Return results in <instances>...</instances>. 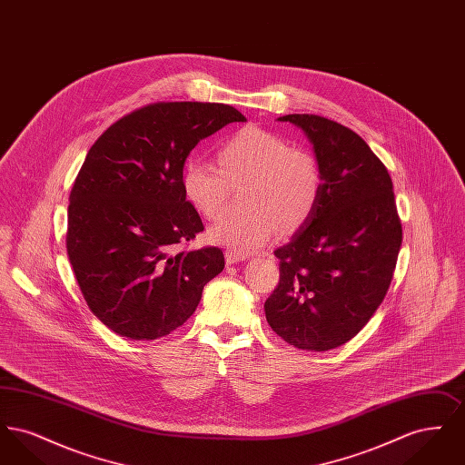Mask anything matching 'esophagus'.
<instances>
[{"label": "esophagus", "instance_id": "obj_1", "mask_svg": "<svg viewBox=\"0 0 465 465\" xmlns=\"http://www.w3.org/2000/svg\"><path fill=\"white\" fill-rule=\"evenodd\" d=\"M224 258H226V265H235V263H239V262H243V260H245V256L239 254V252H235V251H230V249L224 252Z\"/></svg>", "mask_w": 465, "mask_h": 465}]
</instances>
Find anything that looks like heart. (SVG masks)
<instances>
[{
	"label": "heart",
	"instance_id": "obj_1",
	"mask_svg": "<svg viewBox=\"0 0 465 465\" xmlns=\"http://www.w3.org/2000/svg\"><path fill=\"white\" fill-rule=\"evenodd\" d=\"M218 169L203 160H190L183 169L186 199L205 220H218L230 186H242L245 211L230 214L209 230L211 241L235 252H254L273 239L277 230L289 235L313 216L322 173L309 150L292 148L288 139L260 127L230 135L216 152Z\"/></svg>",
	"mask_w": 465,
	"mask_h": 465
}]
</instances>
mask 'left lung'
<instances>
[{"mask_svg":"<svg viewBox=\"0 0 465 465\" xmlns=\"http://www.w3.org/2000/svg\"><path fill=\"white\" fill-rule=\"evenodd\" d=\"M313 144L322 193L310 222L279 247V286L266 321L289 345L331 351L361 331L383 302L402 242L392 179L366 141L319 114H286Z\"/></svg>","mask_w":465,"mask_h":465,"instance_id":"1","label":"left lung"}]
</instances>
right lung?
<instances>
[{
	"mask_svg": "<svg viewBox=\"0 0 465 465\" xmlns=\"http://www.w3.org/2000/svg\"><path fill=\"white\" fill-rule=\"evenodd\" d=\"M241 111L218 103H153L122 116L92 144L67 207L69 262L92 313L131 340L183 326L224 268L220 247L176 251L203 232L183 167L203 137Z\"/></svg>",
	"mask_w": 465,
	"mask_h": 465,
	"instance_id": "right-lung-1",
	"label": "right lung"
}]
</instances>
